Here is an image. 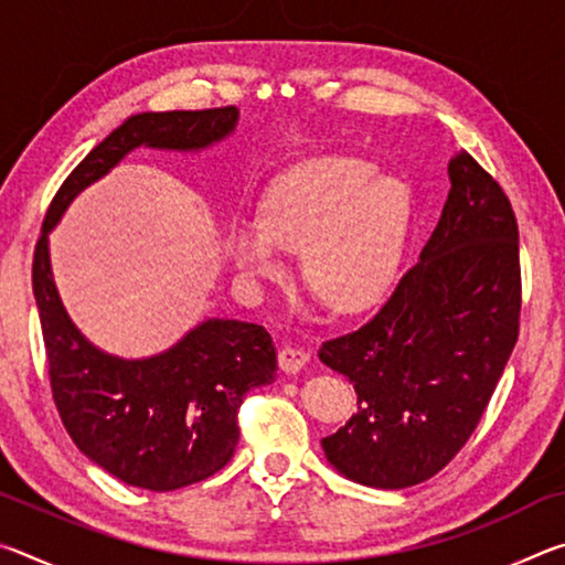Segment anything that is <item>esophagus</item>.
<instances>
[{"label":"esophagus","instance_id":"obj_1","mask_svg":"<svg viewBox=\"0 0 565 565\" xmlns=\"http://www.w3.org/2000/svg\"><path fill=\"white\" fill-rule=\"evenodd\" d=\"M306 361H309V353H306L303 349L284 347L279 351V366L284 374H299V371L306 366Z\"/></svg>","mask_w":565,"mask_h":565}]
</instances>
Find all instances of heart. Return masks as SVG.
<instances>
[{
	"instance_id": "obj_1",
	"label": "heart",
	"mask_w": 565,
	"mask_h": 565,
	"mask_svg": "<svg viewBox=\"0 0 565 565\" xmlns=\"http://www.w3.org/2000/svg\"><path fill=\"white\" fill-rule=\"evenodd\" d=\"M411 194L359 157L306 159L271 181L259 216H236L226 248L248 279H279L301 252L303 281L331 311L376 306L404 259Z\"/></svg>"
}]
</instances>
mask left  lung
<instances>
[{"label": "left lung", "mask_w": 565, "mask_h": 565, "mask_svg": "<svg viewBox=\"0 0 565 565\" xmlns=\"http://www.w3.org/2000/svg\"><path fill=\"white\" fill-rule=\"evenodd\" d=\"M418 264L356 331L319 349L356 388V414L321 438L327 461L371 489L436 476L481 420L519 339V224L489 171L458 151Z\"/></svg>", "instance_id": "1"}]
</instances>
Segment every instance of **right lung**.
Wrapping results in <instances>:
<instances>
[{"instance_id": "obj_1", "label": "right lung", "mask_w": 565, "mask_h": 565, "mask_svg": "<svg viewBox=\"0 0 565 565\" xmlns=\"http://www.w3.org/2000/svg\"><path fill=\"white\" fill-rule=\"evenodd\" d=\"M236 121V107L134 114L66 177L34 248L32 289L62 424L89 461L137 489H184L228 463L244 396L276 379L274 341L259 323L206 319L157 356L102 351L60 299L50 232L84 189L134 149L202 151L234 134Z\"/></svg>"}]
</instances>
